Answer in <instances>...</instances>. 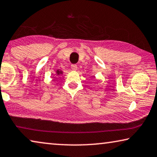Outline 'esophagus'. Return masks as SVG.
<instances>
[{
	"mask_svg": "<svg viewBox=\"0 0 157 157\" xmlns=\"http://www.w3.org/2000/svg\"><path fill=\"white\" fill-rule=\"evenodd\" d=\"M71 68H72V70H73V71H75L76 70L78 69V66H77V65H75V64H73V65L71 66Z\"/></svg>",
	"mask_w": 157,
	"mask_h": 157,
	"instance_id": "34e87169",
	"label": "esophagus"
}]
</instances>
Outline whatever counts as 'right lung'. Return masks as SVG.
Returning <instances> with one entry per match:
<instances>
[{
  "instance_id": "1",
  "label": "right lung",
  "mask_w": 157,
  "mask_h": 157,
  "mask_svg": "<svg viewBox=\"0 0 157 157\" xmlns=\"http://www.w3.org/2000/svg\"><path fill=\"white\" fill-rule=\"evenodd\" d=\"M55 73L57 75H62L63 74V71H61V69H56L55 71Z\"/></svg>"
}]
</instances>
